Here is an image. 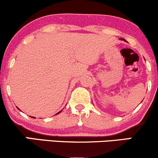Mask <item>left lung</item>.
<instances>
[{
	"label": "left lung",
	"instance_id": "left-lung-1",
	"mask_svg": "<svg viewBox=\"0 0 158 158\" xmlns=\"http://www.w3.org/2000/svg\"><path fill=\"white\" fill-rule=\"evenodd\" d=\"M121 40H123V41H126V40H125V39H121Z\"/></svg>",
	"mask_w": 158,
	"mask_h": 158
}]
</instances>
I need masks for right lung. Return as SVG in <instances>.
Wrapping results in <instances>:
<instances>
[{
	"label": "right lung",
	"instance_id": "right-lung-1",
	"mask_svg": "<svg viewBox=\"0 0 158 158\" xmlns=\"http://www.w3.org/2000/svg\"><path fill=\"white\" fill-rule=\"evenodd\" d=\"M18 109H19V108H18ZM61 111H59V112H58V113H57V114H59V113H60V112H61ZM32 118H34V117H32Z\"/></svg>",
	"mask_w": 158,
	"mask_h": 158
}]
</instances>
